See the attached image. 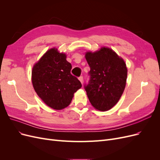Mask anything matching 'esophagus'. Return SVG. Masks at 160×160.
Segmentation results:
<instances>
[{
  "mask_svg": "<svg viewBox=\"0 0 160 160\" xmlns=\"http://www.w3.org/2000/svg\"><path fill=\"white\" fill-rule=\"evenodd\" d=\"M79 80L81 81V83L83 84V77H82V76H80L79 77Z\"/></svg>",
  "mask_w": 160,
  "mask_h": 160,
  "instance_id": "34e87169",
  "label": "esophagus"
}]
</instances>
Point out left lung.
I'll return each instance as SVG.
<instances>
[{
    "label": "left lung",
    "mask_w": 160,
    "mask_h": 160,
    "mask_svg": "<svg viewBox=\"0 0 160 160\" xmlns=\"http://www.w3.org/2000/svg\"><path fill=\"white\" fill-rule=\"evenodd\" d=\"M89 80L84 88L91 105L98 110H109L118 102L126 84L128 69L124 61L111 49L102 47L88 52Z\"/></svg>",
    "instance_id": "1"
}]
</instances>
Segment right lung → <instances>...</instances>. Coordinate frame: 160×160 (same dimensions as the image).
<instances>
[{"label": "right lung", "mask_w": 160, "mask_h": 160, "mask_svg": "<svg viewBox=\"0 0 160 160\" xmlns=\"http://www.w3.org/2000/svg\"><path fill=\"white\" fill-rule=\"evenodd\" d=\"M71 64L64 53L49 49L34 65L32 83L38 97L50 108L60 110L68 106L81 83L71 73Z\"/></svg>", "instance_id": "add662e5"}]
</instances>
